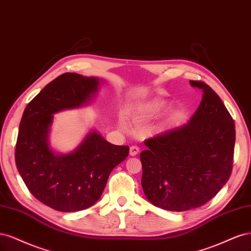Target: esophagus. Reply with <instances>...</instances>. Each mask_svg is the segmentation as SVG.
Wrapping results in <instances>:
<instances>
[{"instance_id":"obj_1","label":"esophagus","mask_w":251,"mask_h":251,"mask_svg":"<svg viewBox=\"0 0 251 251\" xmlns=\"http://www.w3.org/2000/svg\"><path fill=\"white\" fill-rule=\"evenodd\" d=\"M139 152H140V148L139 147H137V146H131L130 150H129V154H130L131 156H135Z\"/></svg>"}]
</instances>
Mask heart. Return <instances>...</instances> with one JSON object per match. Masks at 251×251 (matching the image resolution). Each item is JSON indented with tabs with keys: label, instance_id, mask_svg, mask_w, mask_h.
Masks as SVG:
<instances>
[{
	"label": "heart",
	"instance_id": "b5f03b06",
	"mask_svg": "<svg viewBox=\"0 0 251 251\" xmlns=\"http://www.w3.org/2000/svg\"><path fill=\"white\" fill-rule=\"evenodd\" d=\"M169 108V102L163 99H157L136 105V106H134L133 108H131L130 111H129L128 117L132 125L140 127L150 122L151 120L157 118L161 114H164V112ZM185 117H187L185 111L182 108H177L172 112H170V115L167 117L165 121L164 127H174L177 125H180L181 123H183ZM119 125L121 128L124 129V130H127L129 128L127 122L124 119L120 120Z\"/></svg>",
	"mask_w": 251,
	"mask_h": 251
}]
</instances>
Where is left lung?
<instances>
[{"label":"left lung","instance_id":"8db88e82","mask_svg":"<svg viewBox=\"0 0 251 251\" xmlns=\"http://www.w3.org/2000/svg\"><path fill=\"white\" fill-rule=\"evenodd\" d=\"M203 92L187 124L145 141L142 187L153 205L183 212L205 204L229 179L236 129L211 86L191 80Z\"/></svg>","mask_w":251,"mask_h":251}]
</instances>
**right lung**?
<instances>
[{
  "mask_svg": "<svg viewBox=\"0 0 251 251\" xmlns=\"http://www.w3.org/2000/svg\"><path fill=\"white\" fill-rule=\"evenodd\" d=\"M100 79L64 73L27 105L20 123L15 164L37 200L59 212H78L95 204L112 170L128 156V146H117L91 131L69 154L55 153L49 142L53 115L86 105Z\"/></svg>",
  "mask_w": 251,
  "mask_h": 251,
  "instance_id": "right-lung-1",
  "label": "right lung"
}]
</instances>
